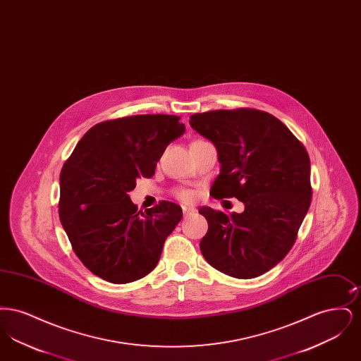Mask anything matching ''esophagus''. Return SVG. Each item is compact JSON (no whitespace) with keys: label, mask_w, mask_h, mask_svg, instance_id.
Instances as JSON below:
<instances>
[{"label":"esophagus","mask_w":361,"mask_h":361,"mask_svg":"<svg viewBox=\"0 0 361 361\" xmlns=\"http://www.w3.org/2000/svg\"><path fill=\"white\" fill-rule=\"evenodd\" d=\"M183 212H184V215L187 216V215H190V214H195V212H196V208H193V207L190 206H183Z\"/></svg>","instance_id":"34e87169"}]
</instances>
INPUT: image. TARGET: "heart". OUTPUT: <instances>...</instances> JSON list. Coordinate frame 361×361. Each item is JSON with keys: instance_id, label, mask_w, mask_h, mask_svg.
<instances>
[{"instance_id": "b5f03b06", "label": "heart", "mask_w": 361, "mask_h": 361, "mask_svg": "<svg viewBox=\"0 0 361 361\" xmlns=\"http://www.w3.org/2000/svg\"><path fill=\"white\" fill-rule=\"evenodd\" d=\"M178 196L180 199H183L184 202H190L193 199V195L189 192V190H180L178 192Z\"/></svg>"}]
</instances>
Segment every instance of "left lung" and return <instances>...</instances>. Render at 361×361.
Returning <instances> with one entry per match:
<instances>
[{
  "instance_id": "1",
  "label": "left lung",
  "mask_w": 361,
  "mask_h": 361,
  "mask_svg": "<svg viewBox=\"0 0 361 361\" xmlns=\"http://www.w3.org/2000/svg\"><path fill=\"white\" fill-rule=\"evenodd\" d=\"M214 143L221 171L211 187L216 199L237 197L243 212L230 216L199 209L208 222L200 250L215 269L253 279L272 269L296 240L310 203V158L305 146L271 114L240 108L189 118Z\"/></svg>"
}]
</instances>
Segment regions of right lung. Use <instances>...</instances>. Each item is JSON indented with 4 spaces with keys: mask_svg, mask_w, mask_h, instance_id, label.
Listing matches in <instances>:
<instances>
[{
    "mask_svg": "<svg viewBox=\"0 0 361 361\" xmlns=\"http://www.w3.org/2000/svg\"><path fill=\"white\" fill-rule=\"evenodd\" d=\"M173 115H137L92 127L65 162L59 219L77 257L114 284L150 274L166 237L183 218L181 207L161 202L137 211L128 192L150 178L169 143L185 133Z\"/></svg>",
    "mask_w": 361,
    "mask_h": 361,
    "instance_id": "obj_1",
    "label": "right lung"
}]
</instances>
